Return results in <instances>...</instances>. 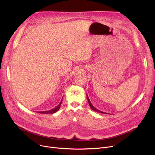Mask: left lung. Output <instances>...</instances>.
Returning <instances> with one entry per match:
<instances>
[{
	"label": "left lung",
	"instance_id": "8db88e82",
	"mask_svg": "<svg viewBox=\"0 0 155 155\" xmlns=\"http://www.w3.org/2000/svg\"><path fill=\"white\" fill-rule=\"evenodd\" d=\"M87 100H88V104H89V105H90V107H91V108L93 110H94V111H95V112H100V113H102V114H107V113H105V112H102V111H101V110H98L97 109H96L95 107H94L93 105H92V103H91V102L90 101V100H89V99H88V95H87Z\"/></svg>",
	"mask_w": 155,
	"mask_h": 155
}]
</instances>
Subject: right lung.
<instances>
[{
  "instance_id": "add662e5",
  "label": "right lung",
  "mask_w": 155,
  "mask_h": 155,
  "mask_svg": "<svg viewBox=\"0 0 155 155\" xmlns=\"http://www.w3.org/2000/svg\"><path fill=\"white\" fill-rule=\"evenodd\" d=\"M61 102H62V100L61 101V102L60 103L59 105H57V106L56 107H54V109H52L50 110H47V111H41V112H38L39 113H41V114H53V113H55L56 112L58 111L59 109H60V105L61 104Z\"/></svg>"
}]
</instances>
